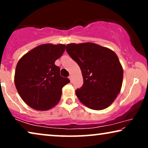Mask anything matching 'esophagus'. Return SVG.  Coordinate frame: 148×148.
<instances>
[{
    "mask_svg": "<svg viewBox=\"0 0 148 148\" xmlns=\"http://www.w3.org/2000/svg\"><path fill=\"white\" fill-rule=\"evenodd\" d=\"M72 78H73V77L71 75H70L69 77V79H70L71 82H72Z\"/></svg>",
    "mask_w": 148,
    "mask_h": 148,
    "instance_id": "1",
    "label": "esophagus"
}]
</instances>
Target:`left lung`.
<instances>
[{
    "mask_svg": "<svg viewBox=\"0 0 148 148\" xmlns=\"http://www.w3.org/2000/svg\"><path fill=\"white\" fill-rule=\"evenodd\" d=\"M66 50L82 71L84 85L75 91L80 102L92 110L108 108L123 84V66L116 53L92 42L69 44Z\"/></svg>",
    "mask_w": 148,
    "mask_h": 148,
    "instance_id": "8db88e82",
    "label": "left lung"
}]
</instances>
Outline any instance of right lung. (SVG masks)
I'll return each mask as SVG.
<instances>
[{"label": "right lung", "mask_w": 148, "mask_h": 148, "mask_svg": "<svg viewBox=\"0 0 148 148\" xmlns=\"http://www.w3.org/2000/svg\"><path fill=\"white\" fill-rule=\"evenodd\" d=\"M65 44H44L24 54L18 61L14 82L24 102L37 110H48L57 105L62 88L70 82L60 75L54 64L65 50Z\"/></svg>", "instance_id": "add662e5"}]
</instances>
